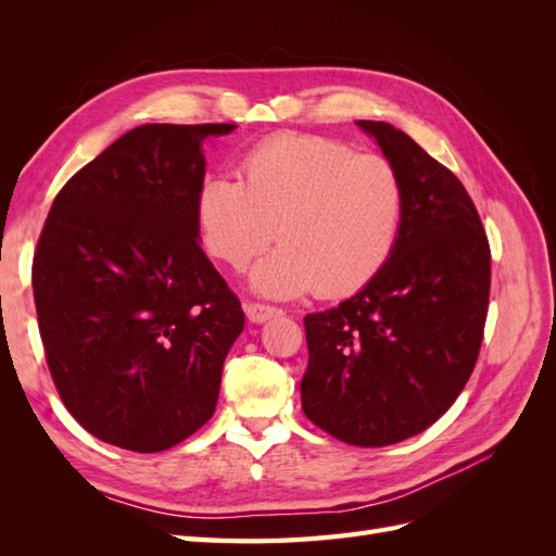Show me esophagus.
I'll list each match as a JSON object with an SVG mask.
<instances>
[{
	"instance_id": "1",
	"label": "esophagus",
	"mask_w": 556,
	"mask_h": 556,
	"mask_svg": "<svg viewBox=\"0 0 556 556\" xmlns=\"http://www.w3.org/2000/svg\"><path fill=\"white\" fill-rule=\"evenodd\" d=\"M243 311H245L250 323H266L268 317H274V315L280 313V308L268 306V304H260V301H245Z\"/></svg>"
}]
</instances>
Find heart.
Wrapping results in <instances>:
<instances>
[{
  "mask_svg": "<svg viewBox=\"0 0 556 556\" xmlns=\"http://www.w3.org/2000/svg\"><path fill=\"white\" fill-rule=\"evenodd\" d=\"M406 192L394 164L325 137H276L250 150L241 182L199 185L194 215L215 260L243 268L276 239L252 285L271 296H343L371 282L399 239Z\"/></svg>",
  "mask_w": 556,
  "mask_h": 556,
  "instance_id": "obj_1",
  "label": "heart"
}]
</instances>
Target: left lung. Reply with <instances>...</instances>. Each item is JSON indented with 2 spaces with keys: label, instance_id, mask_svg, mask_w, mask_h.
I'll use <instances>...</instances> for the list:
<instances>
[{
  "label": "left lung",
  "instance_id": "1",
  "mask_svg": "<svg viewBox=\"0 0 556 556\" xmlns=\"http://www.w3.org/2000/svg\"><path fill=\"white\" fill-rule=\"evenodd\" d=\"M357 125L394 164L406 206L380 274L336 308L304 317L301 406L333 439L384 447L431 427L473 374L492 252L473 199L447 166L390 123Z\"/></svg>",
  "mask_w": 556,
  "mask_h": 556
}]
</instances>
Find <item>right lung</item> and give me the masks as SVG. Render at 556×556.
Listing matches in <instances>:
<instances>
[{
	"label": "right lung",
	"instance_id": "obj_1",
	"mask_svg": "<svg viewBox=\"0 0 556 556\" xmlns=\"http://www.w3.org/2000/svg\"><path fill=\"white\" fill-rule=\"evenodd\" d=\"M237 129L141 125L58 192L31 288L62 403L99 441L160 452L204 427L243 308L201 250V143Z\"/></svg>",
	"mask_w": 556,
	"mask_h": 556
}]
</instances>
